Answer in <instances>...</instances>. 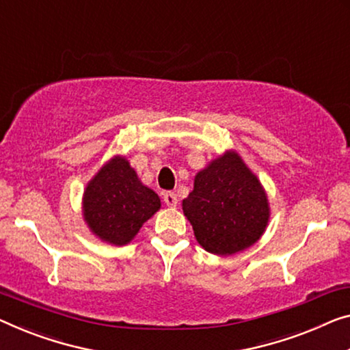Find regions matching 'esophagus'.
<instances>
[{
	"mask_svg": "<svg viewBox=\"0 0 350 350\" xmlns=\"http://www.w3.org/2000/svg\"><path fill=\"white\" fill-rule=\"evenodd\" d=\"M163 201L168 207H176L177 206V196L174 191H166L163 193Z\"/></svg>",
	"mask_w": 350,
	"mask_h": 350,
	"instance_id": "esophagus-1",
	"label": "esophagus"
}]
</instances>
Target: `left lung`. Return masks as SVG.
<instances>
[{
  "label": "left lung",
  "instance_id": "left-lung-1",
  "mask_svg": "<svg viewBox=\"0 0 350 350\" xmlns=\"http://www.w3.org/2000/svg\"><path fill=\"white\" fill-rule=\"evenodd\" d=\"M182 208L196 241L213 254L252 247L269 220L267 196L236 152H226L196 174Z\"/></svg>",
  "mask_w": 350,
  "mask_h": 350
}]
</instances>
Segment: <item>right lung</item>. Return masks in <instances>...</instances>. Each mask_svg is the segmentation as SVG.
Returning <instances> with one entry per match:
<instances>
[{
  "mask_svg": "<svg viewBox=\"0 0 350 350\" xmlns=\"http://www.w3.org/2000/svg\"><path fill=\"white\" fill-rule=\"evenodd\" d=\"M85 220L102 241L125 245L160 208L155 191L138 180L129 161L113 159L86 187Z\"/></svg>",
  "mask_w": 350,
  "mask_h": 350,
  "instance_id": "right-lung-1",
  "label": "right lung"
}]
</instances>
